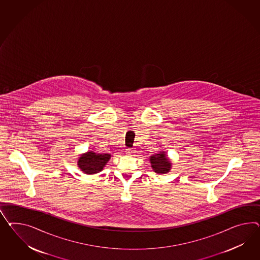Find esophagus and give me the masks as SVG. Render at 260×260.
Segmentation results:
<instances>
[{"label":"esophagus","mask_w":260,"mask_h":260,"mask_svg":"<svg viewBox=\"0 0 260 260\" xmlns=\"http://www.w3.org/2000/svg\"><path fill=\"white\" fill-rule=\"evenodd\" d=\"M126 154L132 155L134 154V150L133 149V148H127V149H126Z\"/></svg>","instance_id":"esophagus-1"}]
</instances>
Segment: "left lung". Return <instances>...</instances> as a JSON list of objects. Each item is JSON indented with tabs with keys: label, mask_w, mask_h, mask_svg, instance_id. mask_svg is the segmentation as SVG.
I'll return each instance as SVG.
<instances>
[{
	"label": "left lung",
	"mask_w": 260,
	"mask_h": 260,
	"mask_svg": "<svg viewBox=\"0 0 260 260\" xmlns=\"http://www.w3.org/2000/svg\"><path fill=\"white\" fill-rule=\"evenodd\" d=\"M151 168L153 171L158 174H165L169 172L171 169V161H169L165 151H161L158 154L152 155L149 157Z\"/></svg>",
	"instance_id": "1"
}]
</instances>
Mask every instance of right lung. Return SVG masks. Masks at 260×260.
Listing matches in <instances>:
<instances>
[{"label": "right lung", "mask_w": 260, "mask_h": 260, "mask_svg": "<svg viewBox=\"0 0 260 260\" xmlns=\"http://www.w3.org/2000/svg\"><path fill=\"white\" fill-rule=\"evenodd\" d=\"M110 158L111 154H100L93 151H88L78 158L77 166L85 174H96L103 170Z\"/></svg>", "instance_id": "right-lung-1"}]
</instances>
